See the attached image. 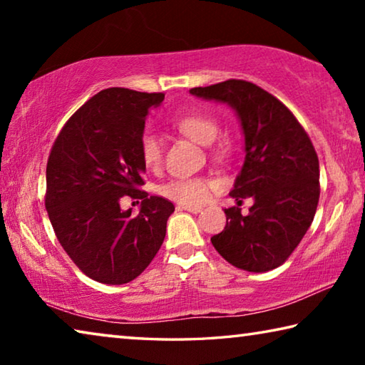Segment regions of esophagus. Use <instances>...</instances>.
I'll return each instance as SVG.
<instances>
[{
  "label": "esophagus",
  "instance_id": "obj_1",
  "mask_svg": "<svg viewBox=\"0 0 365 365\" xmlns=\"http://www.w3.org/2000/svg\"><path fill=\"white\" fill-rule=\"evenodd\" d=\"M178 211H187V212H191V214H197L201 212V206H187V205H178L177 206Z\"/></svg>",
  "mask_w": 365,
  "mask_h": 365
}]
</instances>
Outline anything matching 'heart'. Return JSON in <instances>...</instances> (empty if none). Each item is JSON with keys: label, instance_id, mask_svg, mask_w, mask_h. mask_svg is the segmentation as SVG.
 <instances>
[{"label": "heart", "instance_id": "1", "mask_svg": "<svg viewBox=\"0 0 365 365\" xmlns=\"http://www.w3.org/2000/svg\"><path fill=\"white\" fill-rule=\"evenodd\" d=\"M175 127L196 143L209 146L219 135V123L211 115L188 114L175 119ZM140 156L148 169H158L163 163V140L156 133H145L140 140ZM211 182L201 177L174 178L160 185L159 193L178 205L197 206L206 201Z\"/></svg>", "mask_w": 365, "mask_h": 365}]
</instances>
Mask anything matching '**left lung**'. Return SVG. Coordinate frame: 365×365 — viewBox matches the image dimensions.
Returning <instances> with one entry per match:
<instances>
[{"label": "left lung", "mask_w": 365, "mask_h": 365, "mask_svg": "<svg viewBox=\"0 0 365 365\" xmlns=\"http://www.w3.org/2000/svg\"><path fill=\"white\" fill-rule=\"evenodd\" d=\"M190 93L235 110L245 160L230 196L251 197L250 212L225 209L227 225L211 238L235 267L267 272L287 261L304 237L319 202V159L304 128L275 96L245 80L196 86Z\"/></svg>", "instance_id": "left-lung-1"}]
</instances>
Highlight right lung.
<instances>
[{"label":"right lung","instance_id":"add662e5","mask_svg":"<svg viewBox=\"0 0 365 365\" xmlns=\"http://www.w3.org/2000/svg\"><path fill=\"white\" fill-rule=\"evenodd\" d=\"M163 93L106 88L73 114L46 164L48 217L77 267L100 283L122 285L143 272L165 237L174 205L141 191L145 120ZM142 200L137 216L120 197Z\"/></svg>","mask_w":365,"mask_h":365}]
</instances>
